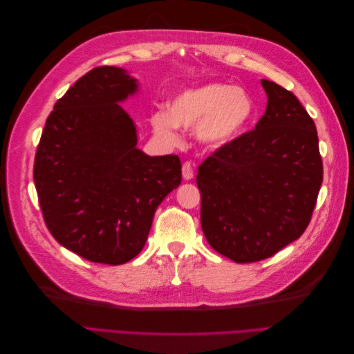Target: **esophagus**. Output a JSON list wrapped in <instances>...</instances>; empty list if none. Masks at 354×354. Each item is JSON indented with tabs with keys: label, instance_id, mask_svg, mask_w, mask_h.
I'll return each instance as SVG.
<instances>
[{
	"label": "esophagus",
	"instance_id": "1",
	"mask_svg": "<svg viewBox=\"0 0 354 354\" xmlns=\"http://www.w3.org/2000/svg\"><path fill=\"white\" fill-rule=\"evenodd\" d=\"M183 178L185 180H192L194 178V168H192L190 162L183 164Z\"/></svg>",
	"mask_w": 354,
	"mask_h": 354
}]
</instances>
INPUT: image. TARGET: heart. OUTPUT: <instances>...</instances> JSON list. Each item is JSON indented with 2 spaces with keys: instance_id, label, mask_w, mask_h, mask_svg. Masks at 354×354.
<instances>
[{
  "instance_id": "obj_1",
  "label": "heart",
  "mask_w": 354,
  "mask_h": 354,
  "mask_svg": "<svg viewBox=\"0 0 354 354\" xmlns=\"http://www.w3.org/2000/svg\"><path fill=\"white\" fill-rule=\"evenodd\" d=\"M257 113L251 93L226 82H209L180 91L168 111L152 115L156 136L171 145L180 142L178 127L195 130L198 142L207 147H224L241 138Z\"/></svg>"
}]
</instances>
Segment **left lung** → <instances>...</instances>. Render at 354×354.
I'll list each match as a JSON object with an SVG mask.
<instances>
[{
	"label": "left lung",
	"mask_w": 354,
	"mask_h": 354,
	"mask_svg": "<svg viewBox=\"0 0 354 354\" xmlns=\"http://www.w3.org/2000/svg\"><path fill=\"white\" fill-rule=\"evenodd\" d=\"M261 85V120L203 160L196 177L203 234L234 263L269 259L301 236L324 178L313 120L291 91Z\"/></svg>",
	"instance_id": "1"
}]
</instances>
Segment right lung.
I'll use <instances>...</instances> for the list:
<instances>
[{"label":"right lung","instance_id":"obj_1","mask_svg":"<svg viewBox=\"0 0 354 354\" xmlns=\"http://www.w3.org/2000/svg\"><path fill=\"white\" fill-rule=\"evenodd\" d=\"M138 88L122 68L85 73L55 104L37 149L34 181L47 227L93 263L133 260L159 203L181 183L177 155L137 147L136 124L120 103Z\"/></svg>","mask_w":354,"mask_h":354}]
</instances>
